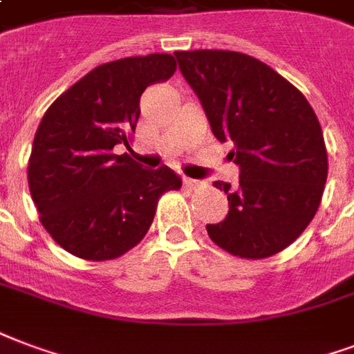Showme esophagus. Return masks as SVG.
Segmentation results:
<instances>
[{"mask_svg":"<svg viewBox=\"0 0 354 354\" xmlns=\"http://www.w3.org/2000/svg\"><path fill=\"white\" fill-rule=\"evenodd\" d=\"M183 183H185V187L194 190V188H201L203 187V180H196V179H190V177H183Z\"/></svg>","mask_w":354,"mask_h":354,"instance_id":"1","label":"esophagus"}]
</instances>
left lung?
Returning <instances> with one entry per match:
<instances>
[{"label": "left lung", "mask_w": 354, "mask_h": 354, "mask_svg": "<svg viewBox=\"0 0 354 354\" xmlns=\"http://www.w3.org/2000/svg\"><path fill=\"white\" fill-rule=\"evenodd\" d=\"M203 104L212 134L233 143L235 188L216 180L230 212L207 225L214 244L243 259L286 250L319 209L326 175L325 138L306 97L263 61L230 50L175 52Z\"/></svg>", "instance_id": "8db88e82"}]
</instances>
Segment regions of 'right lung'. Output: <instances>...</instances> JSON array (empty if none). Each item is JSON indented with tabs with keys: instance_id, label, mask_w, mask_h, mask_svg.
<instances>
[{
	"instance_id": "1",
	"label": "right lung",
	"mask_w": 354,
	"mask_h": 354,
	"mask_svg": "<svg viewBox=\"0 0 354 354\" xmlns=\"http://www.w3.org/2000/svg\"><path fill=\"white\" fill-rule=\"evenodd\" d=\"M177 71L169 54L98 65L48 108L28 162L29 192L50 237L86 261L117 259L153 224L162 194L179 190L166 166L142 169L115 145L130 147L140 97Z\"/></svg>"
}]
</instances>
